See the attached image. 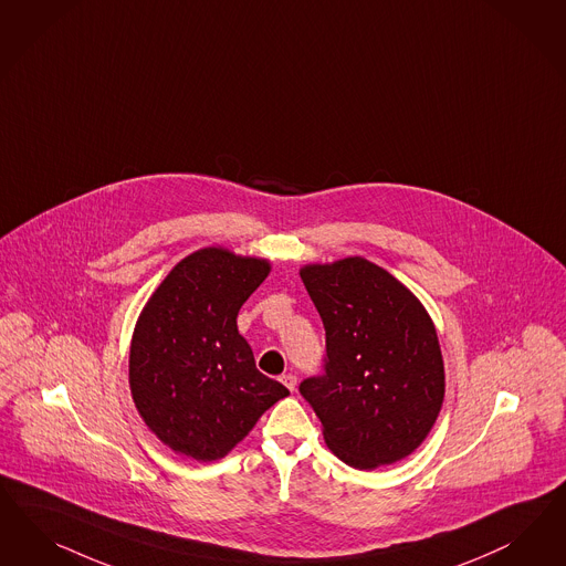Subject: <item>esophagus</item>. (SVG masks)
Masks as SVG:
<instances>
[{
    "label": "esophagus",
    "mask_w": 566,
    "mask_h": 566,
    "mask_svg": "<svg viewBox=\"0 0 566 566\" xmlns=\"http://www.w3.org/2000/svg\"><path fill=\"white\" fill-rule=\"evenodd\" d=\"M281 384L285 385L290 391H293V389H295V385H297V379H295V375L287 373V375H283V377H281Z\"/></svg>",
    "instance_id": "esophagus-1"
}]
</instances>
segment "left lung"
I'll list each match as a JSON object with an SVG mask.
<instances>
[{
    "label": "left lung",
    "instance_id": "obj_1",
    "mask_svg": "<svg viewBox=\"0 0 566 566\" xmlns=\"http://www.w3.org/2000/svg\"><path fill=\"white\" fill-rule=\"evenodd\" d=\"M300 276L327 335L325 373L300 394L328 450L370 471L412 454L438 420L446 375L431 316L394 274L360 255Z\"/></svg>",
    "mask_w": 566,
    "mask_h": 566
}]
</instances>
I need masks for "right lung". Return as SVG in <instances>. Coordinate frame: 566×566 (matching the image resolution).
<instances>
[{
    "label": "right lung",
    "instance_id": "add662e5",
    "mask_svg": "<svg viewBox=\"0 0 566 566\" xmlns=\"http://www.w3.org/2000/svg\"><path fill=\"white\" fill-rule=\"evenodd\" d=\"M271 273L264 258L203 248L151 293L130 339V396L156 438L200 462L227 457L290 396L255 368L239 335L243 302Z\"/></svg>",
    "mask_w": 566,
    "mask_h": 566
}]
</instances>
